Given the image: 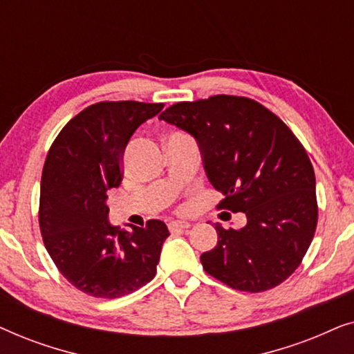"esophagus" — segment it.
Instances as JSON below:
<instances>
[{"instance_id":"esophagus-1","label":"esophagus","mask_w":354,"mask_h":354,"mask_svg":"<svg viewBox=\"0 0 354 354\" xmlns=\"http://www.w3.org/2000/svg\"><path fill=\"white\" fill-rule=\"evenodd\" d=\"M192 224L188 221H172L171 224H169V230L171 232H177V230H187L190 229Z\"/></svg>"}]
</instances>
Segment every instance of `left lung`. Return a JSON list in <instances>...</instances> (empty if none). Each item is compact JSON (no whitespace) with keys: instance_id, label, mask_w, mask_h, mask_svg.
<instances>
[{"instance_id":"8db88e82","label":"left lung","mask_w":354,"mask_h":354,"mask_svg":"<svg viewBox=\"0 0 354 354\" xmlns=\"http://www.w3.org/2000/svg\"><path fill=\"white\" fill-rule=\"evenodd\" d=\"M159 119L196 140L217 207L245 212L241 229L216 222L203 269L241 292L277 287L295 272L317 225L316 177L306 149L274 113L243 96L172 104Z\"/></svg>"}]
</instances>
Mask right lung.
<instances>
[{"label": "right lung", "mask_w": 354, "mask_h": 354, "mask_svg": "<svg viewBox=\"0 0 354 354\" xmlns=\"http://www.w3.org/2000/svg\"><path fill=\"white\" fill-rule=\"evenodd\" d=\"M162 103L101 101L66 124L48 151L40 187V230L59 272L95 298L133 293L156 275L162 221L119 230L108 219L106 192L122 180L120 161L140 125Z\"/></svg>", "instance_id": "1"}]
</instances>
